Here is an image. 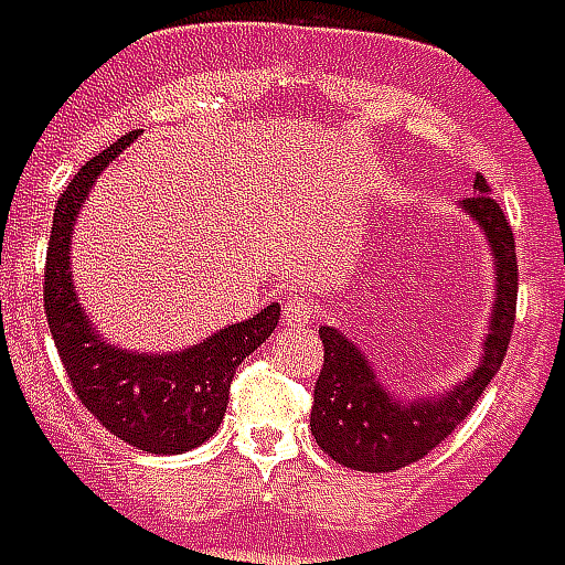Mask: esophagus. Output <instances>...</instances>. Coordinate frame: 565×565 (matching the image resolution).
I'll return each mask as SVG.
<instances>
[{
	"label": "esophagus",
	"mask_w": 565,
	"mask_h": 565,
	"mask_svg": "<svg viewBox=\"0 0 565 565\" xmlns=\"http://www.w3.org/2000/svg\"><path fill=\"white\" fill-rule=\"evenodd\" d=\"M284 323L290 327V330H302L311 323L315 318V302L308 299V296H290L287 302H284Z\"/></svg>",
	"instance_id": "obj_1"
}]
</instances>
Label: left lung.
Masks as SVG:
<instances>
[{"label": "left lung", "instance_id": "left-lung-1", "mask_svg": "<svg viewBox=\"0 0 565 565\" xmlns=\"http://www.w3.org/2000/svg\"><path fill=\"white\" fill-rule=\"evenodd\" d=\"M472 186V196L462 199V209L478 221L497 259V306L484 339V356L469 379L441 396H420L415 403H405L381 387L354 342H348L332 327H320L323 369L315 384L311 433L320 450L348 469L396 472L408 462L424 460L466 420L505 360L518 308L514 233L499 202L490 196L484 174H475Z\"/></svg>", "mask_w": 565, "mask_h": 565}]
</instances>
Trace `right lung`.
<instances>
[{
	"label": "right lung",
	"mask_w": 565,
	"mask_h": 565,
	"mask_svg": "<svg viewBox=\"0 0 565 565\" xmlns=\"http://www.w3.org/2000/svg\"><path fill=\"white\" fill-rule=\"evenodd\" d=\"M136 136L139 132H129L84 162L56 199L44 263V315L72 391L108 433L148 454H184L217 433L235 369L269 339L281 318V306L271 302L250 320L233 323L174 354H129L96 335L72 290V223L96 174Z\"/></svg>",
	"instance_id": "1"
}]
</instances>
